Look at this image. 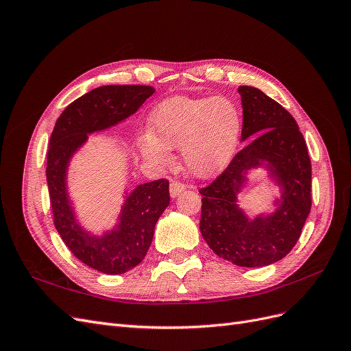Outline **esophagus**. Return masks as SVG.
<instances>
[{"instance_id":"esophagus-1","label":"esophagus","mask_w":351,"mask_h":351,"mask_svg":"<svg viewBox=\"0 0 351 351\" xmlns=\"http://www.w3.org/2000/svg\"><path fill=\"white\" fill-rule=\"evenodd\" d=\"M184 189H186L184 184L178 183V182H171V184H169V196L176 199L177 196H180V193H182Z\"/></svg>"}]
</instances>
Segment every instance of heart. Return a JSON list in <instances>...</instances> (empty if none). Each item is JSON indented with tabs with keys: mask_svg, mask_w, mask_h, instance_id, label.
Returning a JSON list of instances; mask_svg holds the SVG:
<instances>
[{
	"mask_svg": "<svg viewBox=\"0 0 351 351\" xmlns=\"http://www.w3.org/2000/svg\"><path fill=\"white\" fill-rule=\"evenodd\" d=\"M243 119L237 104L226 97H173L151 114V130L142 134V155L155 164L169 161L178 147L187 171L210 178L227 168L240 143Z\"/></svg>",
	"mask_w": 351,
	"mask_h": 351,
	"instance_id": "b5f03b06",
	"label": "heart"
}]
</instances>
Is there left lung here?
<instances>
[{"label": "left lung", "mask_w": 351, "mask_h": 351, "mask_svg": "<svg viewBox=\"0 0 351 351\" xmlns=\"http://www.w3.org/2000/svg\"><path fill=\"white\" fill-rule=\"evenodd\" d=\"M241 142L250 141L210 186L200 189V232L219 258L243 268L282 259L300 237L309 217L312 165L303 134L291 114L252 86H240ZM263 167L280 189L274 209L249 217L238 195L253 169Z\"/></svg>", "instance_id": "8db88e82"}]
</instances>
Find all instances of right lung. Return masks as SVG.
<instances>
[{
    "mask_svg": "<svg viewBox=\"0 0 351 351\" xmlns=\"http://www.w3.org/2000/svg\"><path fill=\"white\" fill-rule=\"evenodd\" d=\"M155 89L141 84H110L93 89L62 111L52 130L47 155V182L54 224L70 252L104 274H124L139 265L149 249L156 221L169 205V183L155 180L124 190L112 228L97 234L84 228L69 193V167L89 134L108 130L136 114Z\"/></svg>",
    "mask_w": 351,
    "mask_h": 351,
    "instance_id": "right-lung-1",
    "label": "right lung"
}]
</instances>
